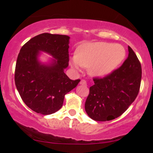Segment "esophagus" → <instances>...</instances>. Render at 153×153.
<instances>
[{
  "mask_svg": "<svg viewBox=\"0 0 153 153\" xmlns=\"http://www.w3.org/2000/svg\"><path fill=\"white\" fill-rule=\"evenodd\" d=\"M80 85H87V82L85 81V80H81L80 82Z\"/></svg>",
  "mask_w": 153,
  "mask_h": 153,
  "instance_id": "1",
  "label": "esophagus"
}]
</instances>
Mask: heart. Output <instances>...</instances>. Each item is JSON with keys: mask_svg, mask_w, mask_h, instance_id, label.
<instances>
[{"mask_svg": "<svg viewBox=\"0 0 153 153\" xmlns=\"http://www.w3.org/2000/svg\"><path fill=\"white\" fill-rule=\"evenodd\" d=\"M126 51L118 44L94 42L82 45L71 60L72 68L76 71L82 67L88 68L89 73L95 77L106 76L124 60Z\"/></svg>", "mask_w": 153, "mask_h": 153, "instance_id": "b5f03b06", "label": "heart"}]
</instances>
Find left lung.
Returning <instances> with one entry per match:
<instances>
[{"label":"left lung","mask_w":153,"mask_h":153,"mask_svg":"<svg viewBox=\"0 0 153 153\" xmlns=\"http://www.w3.org/2000/svg\"><path fill=\"white\" fill-rule=\"evenodd\" d=\"M129 54L122 65L103 78H94V85L85 103L89 117L106 122L121 116L137 96L142 78L141 64L128 47Z\"/></svg>","instance_id":"1"}]
</instances>
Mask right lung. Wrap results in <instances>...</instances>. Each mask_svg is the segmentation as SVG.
Returning <instances> with one entry per match:
<instances>
[{
    "instance_id": "1",
    "label": "right lung",
    "mask_w": 153,
    "mask_h": 153,
    "mask_svg": "<svg viewBox=\"0 0 153 153\" xmlns=\"http://www.w3.org/2000/svg\"><path fill=\"white\" fill-rule=\"evenodd\" d=\"M67 35L43 33L31 38L21 49L15 69V84L25 104L36 113L52 114L62 106L65 96L80 79L71 80L64 70L69 62ZM44 51L54 57L42 64L38 57Z\"/></svg>"
}]
</instances>
